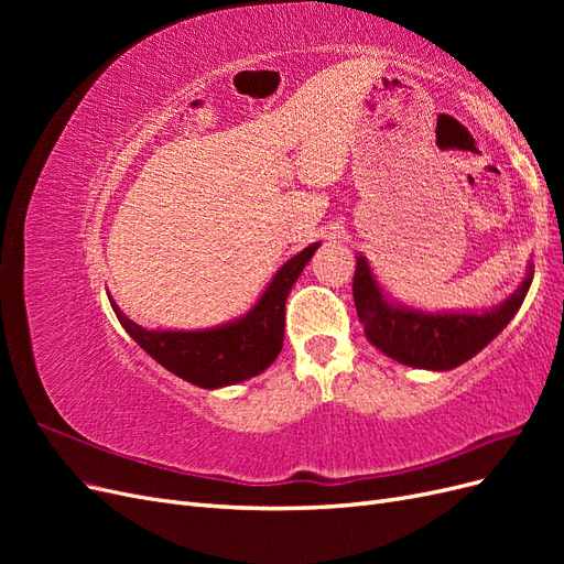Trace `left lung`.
Returning a JSON list of instances; mask_svg holds the SVG:
<instances>
[{
	"label": "left lung",
	"instance_id": "obj_1",
	"mask_svg": "<svg viewBox=\"0 0 564 564\" xmlns=\"http://www.w3.org/2000/svg\"><path fill=\"white\" fill-rule=\"evenodd\" d=\"M355 259L352 299L369 344L390 360L431 371H449L489 346L516 317L534 280V263L529 261L516 292L499 305L485 311H423L392 299L367 256L357 253Z\"/></svg>",
	"mask_w": 564,
	"mask_h": 564
}]
</instances>
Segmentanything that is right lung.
Masks as SVG:
<instances>
[{"instance_id":"obj_1","label":"right lung","mask_w":564,"mask_h":564,"mask_svg":"<svg viewBox=\"0 0 564 564\" xmlns=\"http://www.w3.org/2000/svg\"><path fill=\"white\" fill-rule=\"evenodd\" d=\"M319 245L322 242H313L294 253L280 265L245 315L216 324V327L145 329L129 319L110 294L108 299L127 334L166 371L207 390L235 386L259 377L275 362L284 344L286 296Z\"/></svg>"}]
</instances>
